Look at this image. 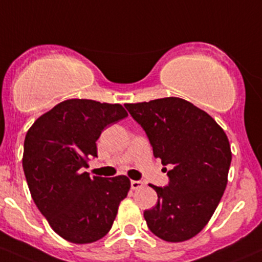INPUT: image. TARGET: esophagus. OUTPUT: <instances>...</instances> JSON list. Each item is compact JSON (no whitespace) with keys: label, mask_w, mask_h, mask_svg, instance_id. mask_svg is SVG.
Wrapping results in <instances>:
<instances>
[{"label":"esophagus","mask_w":262,"mask_h":262,"mask_svg":"<svg viewBox=\"0 0 262 262\" xmlns=\"http://www.w3.org/2000/svg\"><path fill=\"white\" fill-rule=\"evenodd\" d=\"M130 185H132V189H133V190H138V189L143 188V186H144V184H143L142 182H139V180H132Z\"/></svg>","instance_id":"1"}]
</instances>
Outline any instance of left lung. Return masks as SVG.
I'll return each instance as SVG.
<instances>
[{"label":"left lung","instance_id":"left-lung-1","mask_svg":"<svg viewBox=\"0 0 262 262\" xmlns=\"http://www.w3.org/2000/svg\"><path fill=\"white\" fill-rule=\"evenodd\" d=\"M124 105L145 130L154 157L173 165L168 186L150 185L158 203L144 211L146 225L169 243L194 237L211 219L228 184V136L206 112L178 97Z\"/></svg>","mask_w":262,"mask_h":262}]
</instances>
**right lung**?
Segmentation results:
<instances>
[{
  "label": "right lung",
  "mask_w": 262,
  "mask_h": 262,
  "mask_svg": "<svg viewBox=\"0 0 262 262\" xmlns=\"http://www.w3.org/2000/svg\"><path fill=\"white\" fill-rule=\"evenodd\" d=\"M128 116L120 104L67 99L42 114L25 138L22 165L31 196L51 228L73 244L108 234L128 195L125 175L91 178L97 139L105 126Z\"/></svg>",
  "instance_id": "right-lung-1"
}]
</instances>
